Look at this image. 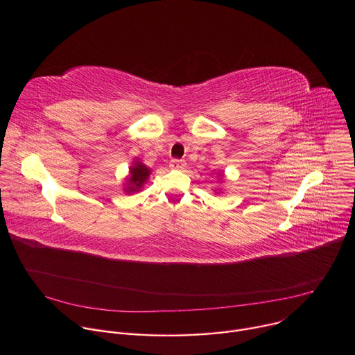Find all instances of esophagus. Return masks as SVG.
<instances>
[{"label": "esophagus", "instance_id": "1", "mask_svg": "<svg viewBox=\"0 0 355 355\" xmlns=\"http://www.w3.org/2000/svg\"><path fill=\"white\" fill-rule=\"evenodd\" d=\"M169 166L172 169H178V171H180V169H183L184 166H186V163L183 162V160H180V159H172L171 160V163H169Z\"/></svg>", "mask_w": 355, "mask_h": 355}]
</instances>
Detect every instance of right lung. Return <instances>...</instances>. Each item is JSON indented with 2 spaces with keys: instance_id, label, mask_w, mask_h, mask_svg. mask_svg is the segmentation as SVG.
Returning a JSON list of instances; mask_svg holds the SVG:
<instances>
[{
  "instance_id": "obj_1",
  "label": "right lung",
  "mask_w": 355,
  "mask_h": 355,
  "mask_svg": "<svg viewBox=\"0 0 355 355\" xmlns=\"http://www.w3.org/2000/svg\"><path fill=\"white\" fill-rule=\"evenodd\" d=\"M150 171L146 168L144 164H141L140 162H136L133 168L130 169V178H129V186L126 187L128 193L130 192H139V189L141 187V184L148 180V176H149Z\"/></svg>"
}]
</instances>
